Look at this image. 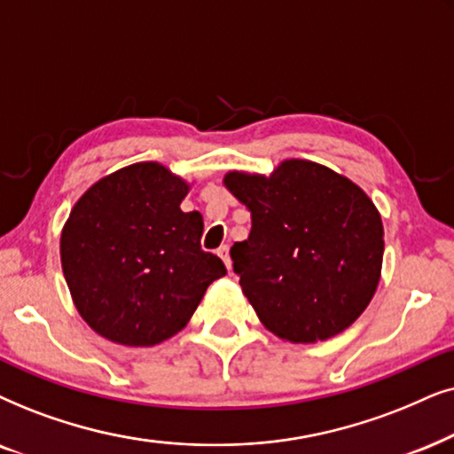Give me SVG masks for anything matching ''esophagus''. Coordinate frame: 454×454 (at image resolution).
Wrapping results in <instances>:
<instances>
[{
    "label": "esophagus",
    "mask_w": 454,
    "mask_h": 454,
    "mask_svg": "<svg viewBox=\"0 0 454 454\" xmlns=\"http://www.w3.org/2000/svg\"><path fill=\"white\" fill-rule=\"evenodd\" d=\"M217 255L222 257V262L226 263V268H228V270L232 268V259H231V247H228V245H222L220 249H217Z\"/></svg>",
    "instance_id": "34e87169"
}]
</instances>
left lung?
<instances>
[{
    "mask_svg": "<svg viewBox=\"0 0 454 454\" xmlns=\"http://www.w3.org/2000/svg\"><path fill=\"white\" fill-rule=\"evenodd\" d=\"M228 191L251 211V234L231 249L245 297L270 332L290 342L336 336L376 293L384 228L348 178L305 160L271 174L231 172Z\"/></svg>",
    "mask_w": 454,
    "mask_h": 454,
    "instance_id": "left-lung-1",
    "label": "left lung"
}]
</instances>
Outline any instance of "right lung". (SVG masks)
I'll return each instance as SVG.
<instances>
[{"label":"right lung","instance_id":"right-lung-1","mask_svg":"<svg viewBox=\"0 0 454 454\" xmlns=\"http://www.w3.org/2000/svg\"><path fill=\"white\" fill-rule=\"evenodd\" d=\"M186 191L145 161L101 178L72 209L59 245L64 276L78 313L107 340L151 347L174 336L226 274L201 249V214L180 209Z\"/></svg>","mask_w":454,"mask_h":454}]
</instances>
